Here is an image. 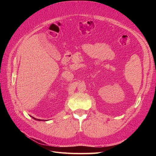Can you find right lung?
<instances>
[{
  "label": "right lung",
  "instance_id": "add662e5",
  "mask_svg": "<svg viewBox=\"0 0 156 156\" xmlns=\"http://www.w3.org/2000/svg\"><path fill=\"white\" fill-rule=\"evenodd\" d=\"M32 118H33V119H34V120H39V121H40V120H40V119H35V118H34V117H32Z\"/></svg>",
  "mask_w": 156,
  "mask_h": 156
}]
</instances>
